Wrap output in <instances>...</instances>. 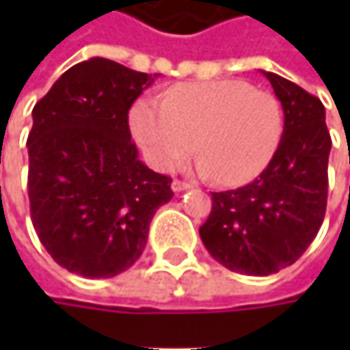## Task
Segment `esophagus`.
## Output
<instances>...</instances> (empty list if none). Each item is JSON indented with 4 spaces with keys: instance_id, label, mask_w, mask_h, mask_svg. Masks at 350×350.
<instances>
[{
    "instance_id": "34e87169",
    "label": "esophagus",
    "mask_w": 350,
    "mask_h": 350,
    "mask_svg": "<svg viewBox=\"0 0 350 350\" xmlns=\"http://www.w3.org/2000/svg\"><path fill=\"white\" fill-rule=\"evenodd\" d=\"M171 187H173V191L175 193H183V191H187V189H191L193 185L187 181H181V179H175V181L171 183Z\"/></svg>"
}]
</instances>
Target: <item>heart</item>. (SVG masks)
<instances>
[{"mask_svg": "<svg viewBox=\"0 0 350 350\" xmlns=\"http://www.w3.org/2000/svg\"><path fill=\"white\" fill-rule=\"evenodd\" d=\"M130 128L155 169L177 167L195 146L196 171L234 187L271 163L284 134V111L271 91L214 79L175 85L161 105L140 99Z\"/></svg>", "mask_w": 350, "mask_h": 350, "instance_id": "obj_1", "label": "heart"}]
</instances>
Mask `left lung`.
<instances>
[{
	"label": "left lung",
	"mask_w": 350,
	"mask_h": 350,
	"mask_svg": "<svg viewBox=\"0 0 350 350\" xmlns=\"http://www.w3.org/2000/svg\"><path fill=\"white\" fill-rule=\"evenodd\" d=\"M284 111V134L271 163L245 187L212 193L200 239L216 261L241 275L267 276L302 257L327 206L331 136L316 95L262 72Z\"/></svg>",
	"instance_id": "8db88e82"
}]
</instances>
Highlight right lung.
<instances>
[{
    "label": "right lung",
    "instance_id": "1",
    "mask_svg": "<svg viewBox=\"0 0 350 350\" xmlns=\"http://www.w3.org/2000/svg\"><path fill=\"white\" fill-rule=\"evenodd\" d=\"M157 74L107 58L72 66L34 105L29 132L31 220L52 259L111 278L140 259L171 177L138 159L128 111Z\"/></svg>",
    "mask_w": 350,
    "mask_h": 350
}]
</instances>
